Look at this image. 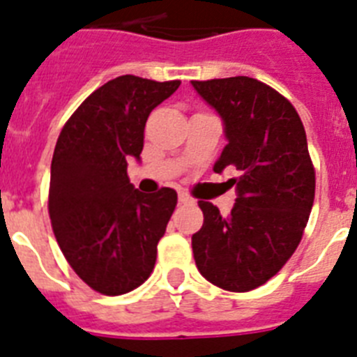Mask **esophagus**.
<instances>
[{
	"instance_id": "obj_1",
	"label": "esophagus",
	"mask_w": 357,
	"mask_h": 357,
	"mask_svg": "<svg viewBox=\"0 0 357 357\" xmlns=\"http://www.w3.org/2000/svg\"><path fill=\"white\" fill-rule=\"evenodd\" d=\"M178 199H179V203H181V204H192V203H194V199H192L188 194H185V192H179Z\"/></svg>"
}]
</instances>
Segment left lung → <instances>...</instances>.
Masks as SVG:
<instances>
[{"label":"left lung","mask_w":357,"mask_h":357,"mask_svg":"<svg viewBox=\"0 0 357 357\" xmlns=\"http://www.w3.org/2000/svg\"><path fill=\"white\" fill-rule=\"evenodd\" d=\"M225 126L226 147L213 170L231 167L237 197L221 215L199 201L203 226L192 235L199 273L213 286L244 293L275 277L302 241L314 201L305 129L291 102L250 77L192 80Z\"/></svg>","instance_id":"8db88e82"}]
</instances>
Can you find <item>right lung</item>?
Here are the masks:
<instances>
[{
    "label": "right lung",
    "instance_id": "1",
    "mask_svg": "<svg viewBox=\"0 0 357 357\" xmlns=\"http://www.w3.org/2000/svg\"><path fill=\"white\" fill-rule=\"evenodd\" d=\"M179 84L116 77L93 91L59 135L50 172L52 228L73 271L107 296L147 280L178 203L172 188H135L127 161H140L149 114Z\"/></svg>",
    "mask_w": 357,
    "mask_h": 357
}]
</instances>
